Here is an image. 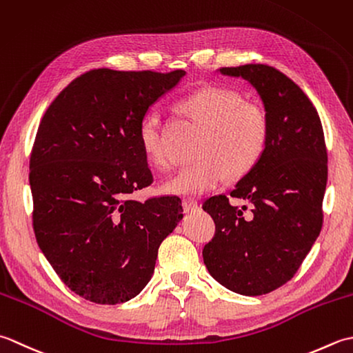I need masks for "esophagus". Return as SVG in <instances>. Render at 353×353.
I'll return each mask as SVG.
<instances>
[{
  "instance_id": "obj_1",
  "label": "esophagus",
  "mask_w": 353,
  "mask_h": 353,
  "mask_svg": "<svg viewBox=\"0 0 353 353\" xmlns=\"http://www.w3.org/2000/svg\"><path fill=\"white\" fill-rule=\"evenodd\" d=\"M183 208L185 213H190L198 208V201L195 198H184L183 199Z\"/></svg>"
}]
</instances>
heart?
<instances>
[{"instance_id":"obj_1","label":"heart","mask_w":353,"mask_h":353,"mask_svg":"<svg viewBox=\"0 0 353 353\" xmlns=\"http://www.w3.org/2000/svg\"><path fill=\"white\" fill-rule=\"evenodd\" d=\"M187 116L204 126L196 157L199 160L179 169L163 184L170 195H201L216 189L230 174L241 178L261 161L270 141L267 112L243 102L239 92L207 85L178 102ZM143 154L158 169L169 166L166 132L160 112H149L139 128Z\"/></svg>"}]
</instances>
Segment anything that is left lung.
Masks as SVG:
<instances>
[{
    "label": "left lung",
    "mask_w": 353,
    "mask_h": 353,
    "mask_svg": "<svg viewBox=\"0 0 353 353\" xmlns=\"http://www.w3.org/2000/svg\"><path fill=\"white\" fill-rule=\"evenodd\" d=\"M257 90L270 120V141L257 166L230 196L253 205L230 204L225 195L208 198L203 208L216 224L203 250L208 272L242 296H262L296 274L320 234L327 181L325 134L311 100L282 71L263 63L224 67Z\"/></svg>",
    "instance_id": "8db88e82"
}]
</instances>
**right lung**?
Returning <instances> with one entry per match:
<instances>
[{"label": "right lung", "instance_id": "add662e5", "mask_svg": "<svg viewBox=\"0 0 353 353\" xmlns=\"http://www.w3.org/2000/svg\"><path fill=\"white\" fill-rule=\"evenodd\" d=\"M184 74L90 70L39 123L30 155L36 241L62 282L94 303L139 296L160 243L183 218L178 196L140 203L131 195L154 183L141 120Z\"/></svg>", "mask_w": 353, "mask_h": 353}]
</instances>
